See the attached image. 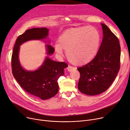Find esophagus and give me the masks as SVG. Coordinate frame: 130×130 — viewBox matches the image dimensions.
<instances>
[{"label":"esophagus","mask_w":130,"mask_h":130,"mask_svg":"<svg viewBox=\"0 0 130 130\" xmlns=\"http://www.w3.org/2000/svg\"><path fill=\"white\" fill-rule=\"evenodd\" d=\"M74 69H75V68H74L73 67L70 66H68V67H67V70L69 72H70V71H72V70H73Z\"/></svg>","instance_id":"esophagus-1"}]
</instances>
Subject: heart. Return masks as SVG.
I'll use <instances>...</instances> for the list:
<instances>
[{
    "mask_svg": "<svg viewBox=\"0 0 130 130\" xmlns=\"http://www.w3.org/2000/svg\"><path fill=\"white\" fill-rule=\"evenodd\" d=\"M100 35L94 27L83 26L69 29L59 39L55 49L60 55L62 49L66 50L67 57L78 66L87 64L97 54L100 44Z\"/></svg>",
    "mask_w": 130,
    "mask_h": 130,
    "instance_id": "heart-1",
    "label": "heart"
}]
</instances>
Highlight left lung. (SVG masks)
Instances as JSON below:
<instances>
[{
	"instance_id": "1",
	"label": "left lung",
	"mask_w": 130,
	"mask_h": 130,
	"mask_svg": "<svg viewBox=\"0 0 130 130\" xmlns=\"http://www.w3.org/2000/svg\"><path fill=\"white\" fill-rule=\"evenodd\" d=\"M101 25L103 38L96 55L89 63L77 69L80 74L78 89L87 95H98L105 91L120 68L119 40L106 25Z\"/></svg>"
}]
</instances>
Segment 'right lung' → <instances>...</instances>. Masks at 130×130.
<instances>
[{
    "instance_id": "add662e5",
    "label": "right lung",
    "mask_w": 130,
    "mask_h": 130,
    "mask_svg": "<svg viewBox=\"0 0 130 130\" xmlns=\"http://www.w3.org/2000/svg\"><path fill=\"white\" fill-rule=\"evenodd\" d=\"M48 29L45 27L33 28L26 30L17 38L11 56L12 73L21 87L29 94L43 100L56 95L59 90L58 80L64 75V69L68 64L65 62L54 61L47 57L39 69L33 71L24 70L18 59L20 46L32 40H42L46 38ZM47 54L54 52V47L46 45Z\"/></svg>"
}]
</instances>
